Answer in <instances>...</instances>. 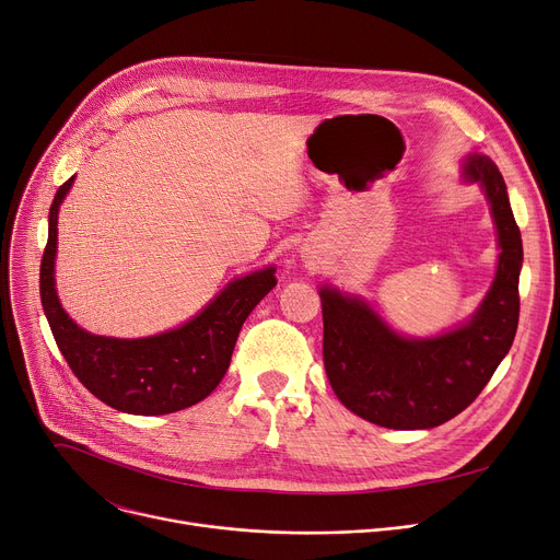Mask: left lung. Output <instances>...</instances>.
<instances>
[{"label":"left lung","mask_w":560,"mask_h":560,"mask_svg":"<svg viewBox=\"0 0 560 560\" xmlns=\"http://www.w3.org/2000/svg\"><path fill=\"white\" fill-rule=\"evenodd\" d=\"M465 179L481 184L499 235V265L481 308L467 325L429 340L386 327L365 302L322 288V357L336 397L359 418L388 429H431L456 418L509 354L520 319L522 238L502 172L469 156Z\"/></svg>","instance_id":"left-lung-1"}]
</instances>
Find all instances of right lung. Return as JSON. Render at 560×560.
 Segmentation results:
<instances>
[{"mask_svg":"<svg viewBox=\"0 0 560 560\" xmlns=\"http://www.w3.org/2000/svg\"><path fill=\"white\" fill-rule=\"evenodd\" d=\"M72 182L54 195L40 260V302L70 370L97 399L131 416H165L206 399L229 370L243 322L277 285L275 268L231 281L197 317L174 331L138 340L88 334L61 308L54 288L58 206Z\"/></svg>","mask_w":560,"mask_h":560,"instance_id":"1","label":"right lung"}]
</instances>
